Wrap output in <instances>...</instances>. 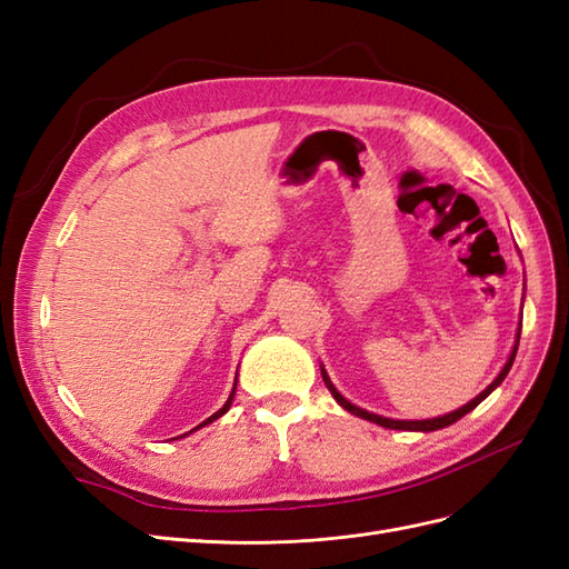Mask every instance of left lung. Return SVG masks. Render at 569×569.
I'll list each match as a JSON object with an SVG mask.
<instances>
[{"label":"left lung","mask_w":569,"mask_h":569,"mask_svg":"<svg viewBox=\"0 0 569 569\" xmlns=\"http://www.w3.org/2000/svg\"><path fill=\"white\" fill-rule=\"evenodd\" d=\"M519 331H522V319H519V329H517V336H515V346H512V350H510L508 362L502 365L500 375H498L489 386H486L477 398H472L467 405H462V408L452 410V412H448V415H441V417H433V419H391V417H381V415H375V412H367V410L357 408V405H352L350 400H346L343 396L338 393V388L331 383V379H329V375H327V369H323V365H321V379H323V383H327V388H329L331 396L336 398V402L340 405V408L348 410V412L355 415V417H362V419H367V421H375V425H379V427H383V429H398V431H436V429H446V427H450V425H456V421L462 419L467 412H472V410L477 408V405H479L481 400L489 398V396L496 391V388L502 383V379L508 377V371H510V367H512V362H515L517 348H519Z\"/></svg>","instance_id":"left-lung-1"}]
</instances>
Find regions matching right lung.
I'll use <instances>...</instances> for the list:
<instances>
[{
  "instance_id": "add662e5",
  "label": "right lung",
  "mask_w": 569,
  "mask_h": 569,
  "mask_svg": "<svg viewBox=\"0 0 569 569\" xmlns=\"http://www.w3.org/2000/svg\"><path fill=\"white\" fill-rule=\"evenodd\" d=\"M236 386H238V375H236V383H233V391H231L229 400H226V402H223V408H221V410H217V412H214L212 417H207V419L202 421V425H198V427H194L192 431H198V429H202L204 425H212V421H214V419H219V417H223L226 412H229V408H231V402H233V396H236ZM188 433H190V431H188ZM176 438H178V436H176Z\"/></svg>"
}]
</instances>
